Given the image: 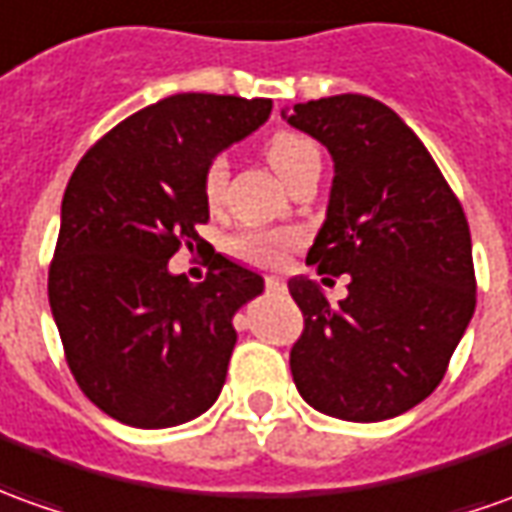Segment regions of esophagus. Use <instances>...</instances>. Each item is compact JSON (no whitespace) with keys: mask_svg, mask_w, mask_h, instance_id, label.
<instances>
[{"mask_svg":"<svg viewBox=\"0 0 512 512\" xmlns=\"http://www.w3.org/2000/svg\"><path fill=\"white\" fill-rule=\"evenodd\" d=\"M264 287H267V292H273V295H284V292H287V284L276 276L267 278V281H264Z\"/></svg>","mask_w":512,"mask_h":512,"instance_id":"1","label":"esophagus"}]
</instances>
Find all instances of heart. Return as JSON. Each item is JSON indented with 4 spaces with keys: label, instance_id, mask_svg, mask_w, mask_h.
<instances>
[{
    "label": "heart",
    "instance_id": "heart-1",
    "mask_svg": "<svg viewBox=\"0 0 512 512\" xmlns=\"http://www.w3.org/2000/svg\"><path fill=\"white\" fill-rule=\"evenodd\" d=\"M264 153H267L270 167L276 169L284 181H290L292 175L301 167H306L309 161L320 158L317 144L309 136L295 133V130H278V133H273L267 139V144H264ZM225 181H228V161L225 158H214L206 167V175H203V189H206V197H209L211 203L222 197ZM295 242H298V236L290 234V231H248V234H239L234 239V253L250 264L276 267L284 259V250H290Z\"/></svg>",
    "mask_w": 512,
    "mask_h": 512
}]
</instances>
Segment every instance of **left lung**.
I'll list each match as a JSON object with an SVG mask.
<instances>
[{"instance_id":"left-lung-1","label":"left lung","mask_w":512,"mask_h":512,"mask_svg":"<svg viewBox=\"0 0 512 512\" xmlns=\"http://www.w3.org/2000/svg\"><path fill=\"white\" fill-rule=\"evenodd\" d=\"M281 116L334 161L326 222L306 264L317 276L351 278L340 303H329L315 281L290 278L303 312L290 351L295 387L331 418H396L438 387L474 317L463 206L424 142L384 102L337 94Z\"/></svg>"}]
</instances>
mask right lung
Here are the masks:
<instances>
[{"label": "right lung", "mask_w": 512, "mask_h": 512, "mask_svg": "<svg viewBox=\"0 0 512 512\" xmlns=\"http://www.w3.org/2000/svg\"><path fill=\"white\" fill-rule=\"evenodd\" d=\"M270 111L262 97L172 94L105 133L69 178L49 306L80 390L119 424H186L220 396L234 315L264 278L214 253L192 284L169 259L203 242L206 167Z\"/></svg>", "instance_id": "obj_1"}]
</instances>
